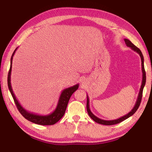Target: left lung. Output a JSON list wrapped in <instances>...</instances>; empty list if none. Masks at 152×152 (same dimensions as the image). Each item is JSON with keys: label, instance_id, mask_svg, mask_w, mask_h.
Masks as SVG:
<instances>
[{"label": "left lung", "instance_id": "8db88e82", "mask_svg": "<svg viewBox=\"0 0 152 152\" xmlns=\"http://www.w3.org/2000/svg\"><path fill=\"white\" fill-rule=\"evenodd\" d=\"M125 42L127 45V47L130 48L132 50H133L135 52H137L139 55L140 56L141 58V70H142V82H141V88L140 90V92H139V94L137 99V101H136L135 104L134 105V107L133 108L132 110L131 111L126 114L124 116H123L117 119H115V120H110V121H107V120H103L100 119V118L97 117L95 116V115L91 112V109H90V106H89V99L88 95L87 96V102H86V109H87V112H88L89 116L91 117V119L92 120H94L95 122H96L99 124H102V125H115L117 124V123H119L123 121L128 119L129 117H130L131 116L134 114V113L136 112V110H137V109L140 107V103H141V98H142V94H143V90L144 86H145V82H146V76H145V68H144V59H143V56L142 53H141V50L139 49L138 48L136 47L135 45H133V43L130 42L129 40L127 39H125Z\"/></svg>", "mask_w": 152, "mask_h": 152}]
</instances>
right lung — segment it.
Instances as JSON below:
<instances>
[{"label": "right lung", "mask_w": 152, "mask_h": 152, "mask_svg": "<svg viewBox=\"0 0 152 152\" xmlns=\"http://www.w3.org/2000/svg\"><path fill=\"white\" fill-rule=\"evenodd\" d=\"M17 48L15 49L14 52L12 53V55L11 58V66H10V70L8 74V86L11 94L12 95V98H13L15 103L16 104L18 110L20 112L23 116L25 119H27L29 121L32 122L35 124L41 125H53L57 123L59 120L61 119V117L64 116V113L66 112V109L67 108V105H68V101L70 100V97L74 92H75L77 89L78 88L79 84H77L76 85L73 86L69 87L66 89L63 90L61 92V95L60 98H59V101L58 102L57 107H56V109L50 113V114L45 115H37L35 113H31L28 111L23 107L21 106L18 100L17 99L16 96H15L13 91H12L11 83V71H12V58H13L14 54L15 51L17 50Z\"/></svg>", "instance_id": "obj_1"}]
</instances>
